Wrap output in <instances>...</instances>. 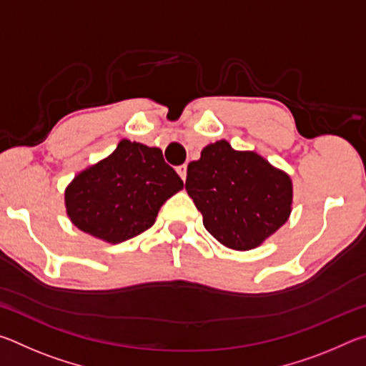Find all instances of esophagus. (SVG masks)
<instances>
[{
	"mask_svg": "<svg viewBox=\"0 0 366 366\" xmlns=\"http://www.w3.org/2000/svg\"><path fill=\"white\" fill-rule=\"evenodd\" d=\"M176 171H177V174L181 176L182 181H185V177H187V164H181V166H177Z\"/></svg>",
	"mask_w": 366,
	"mask_h": 366,
	"instance_id": "esophagus-1",
	"label": "esophagus"
}]
</instances>
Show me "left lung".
I'll return each mask as SVG.
<instances>
[{"label":"left lung","mask_w":366,"mask_h":366,"mask_svg":"<svg viewBox=\"0 0 366 366\" xmlns=\"http://www.w3.org/2000/svg\"><path fill=\"white\" fill-rule=\"evenodd\" d=\"M185 190L203 226L222 245L252 250L274 234L292 212V181L255 152L226 140L202 150L187 166Z\"/></svg>","instance_id":"1"}]
</instances>
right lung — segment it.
I'll return each instance as SVG.
<instances>
[{
    "label": "right lung",
    "instance_id": "1",
    "mask_svg": "<svg viewBox=\"0 0 366 366\" xmlns=\"http://www.w3.org/2000/svg\"><path fill=\"white\" fill-rule=\"evenodd\" d=\"M182 187L159 148L124 139L67 185L66 212L80 231L119 244L152 227L161 205Z\"/></svg>",
    "mask_w": 366,
    "mask_h": 366
}]
</instances>
